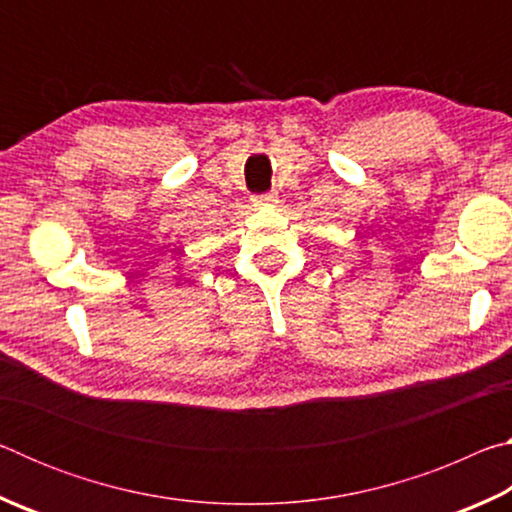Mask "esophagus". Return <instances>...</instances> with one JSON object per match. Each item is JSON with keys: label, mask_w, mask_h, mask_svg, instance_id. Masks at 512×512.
<instances>
[{"label": "esophagus", "mask_w": 512, "mask_h": 512, "mask_svg": "<svg viewBox=\"0 0 512 512\" xmlns=\"http://www.w3.org/2000/svg\"><path fill=\"white\" fill-rule=\"evenodd\" d=\"M255 201H257L259 205H273V203H277V194H275V192L257 194V196H255Z\"/></svg>", "instance_id": "34e87169"}]
</instances>
